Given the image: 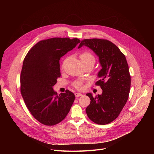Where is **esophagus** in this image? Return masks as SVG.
<instances>
[{
  "label": "esophagus",
  "instance_id": "1",
  "mask_svg": "<svg viewBox=\"0 0 154 154\" xmlns=\"http://www.w3.org/2000/svg\"><path fill=\"white\" fill-rule=\"evenodd\" d=\"M81 95H82V94L81 93H80V92L75 93V96L76 97H80V96H81Z\"/></svg>",
  "mask_w": 154,
  "mask_h": 154
}]
</instances>
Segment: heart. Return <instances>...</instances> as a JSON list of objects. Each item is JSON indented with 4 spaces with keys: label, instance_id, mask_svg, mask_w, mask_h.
<instances>
[{
    "label": "heart",
    "instance_id": "heart-1",
    "mask_svg": "<svg viewBox=\"0 0 154 154\" xmlns=\"http://www.w3.org/2000/svg\"><path fill=\"white\" fill-rule=\"evenodd\" d=\"M80 58L82 62H95L94 56L89 52H84L80 55ZM74 86L77 89H82L83 88V83L81 81H77L74 82Z\"/></svg>",
    "mask_w": 154,
    "mask_h": 154
}]
</instances>
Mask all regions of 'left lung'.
<instances>
[{
  "label": "left lung",
  "instance_id": "1",
  "mask_svg": "<svg viewBox=\"0 0 154 154\" xmlns=\"http://www.w3.org/2000/svg\"><path fill=\"white\" fill-rule=\"evenodd\" d=\"M84 45L98 56L102 67L96 85L100 86L102 93L95 97L92 93L86 94L91 103L85 111L92 122L106 125L117 118L128 100L131 80L127 62L124 54L109 40L84 39L78 48Z\"/></svg>",
  "mask_w": 154,
  "mask_h": 154
}]
</instances>
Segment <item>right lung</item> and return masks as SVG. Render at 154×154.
I'll use <instances>...</instances> for the list:
<instances>
[{"label":"right lung","mask_w":154,"mask_h":154,"mask_svg":"<svg viewBox=\"0 0 154 154\" xmlns=\"http://www.w3.org/2000/svg\"><path fill=\"white\" fill-rule=\"evenodd\" d=\"M77 38L41 40L28 52L20 74V92L32 115L39 122L54 125L67 116L75 100L66 90L58 95L53 87L60 77L59 60L80 43Z\"/></svg>","instance_id":"obj_1"}]
</instances>
